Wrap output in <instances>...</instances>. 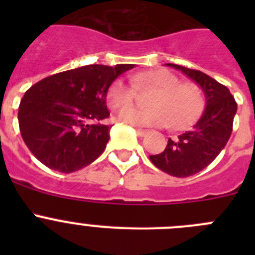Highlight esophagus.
Returning <instances> with one entry per match:
<instances>
[{
  "instance_id": "1",
  "label": "esophagus",
  "mask_w": 255,
  "mask_h": 255,
  "mask_svg": "<svg viewBox=\"0 0 255 255\" xmlns=\"http://www.w3.org/2000/svg\"><path fill=\"white\" fill-rule=\"evenodd\" d=\"M135 130H136V134H138L139 136H144V135L148 132V130L141 129V128H135Z\"/></svg>"
}]
</instances>
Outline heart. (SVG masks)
Wrapping results in <instances>:
<instances>
[{"instance_id":"1","label":"heart","mask_w":255,"mask_h":255,"mask_svg":"<svg viewBox=\"0 0 255 255\" xmlns=\"http://www.w3.org/2000/svg\"><path fill=\"white\" fill-rule=\"evenodd\" d=\"M131 83L119 79L108 93V102L112 108H120L133 100L134 88L152 87L155 93L148 99L149 109L130 106L119 114V121L136 128L167 126L182 129L197 119L203 108V97L195 85L182 84L177 75L166 69H154L136 74Z\"/></svg>"}]
</instances>
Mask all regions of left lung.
<instances>
[{"label":"left lung","instance_id":"obj_1","mask_svg":"<svg viewBox=\"0 0 255 255\" xmlns=\"http://www.w3.org/2000/svg\"><path fill=\"white\" fill-rule=\"evenodd\" d=\"M166 65L181 71L202 88L206 108L193 129L175 140L168 139L166 149L149 155V159L171 176L188 177L204 170L224 149L233 131L238 105L229 89L207 74L180 65Z\"/></svg>","mask_w":255,"mask_h":255}]
</instances>
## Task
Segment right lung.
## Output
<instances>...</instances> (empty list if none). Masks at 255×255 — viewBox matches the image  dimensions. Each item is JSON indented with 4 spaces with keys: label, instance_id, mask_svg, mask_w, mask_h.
<instances>
[{
    "label": "right lung",
    "instance_id": "add662e5",
    "mask_svg": "<svg viewBox=\"0 0 255 255\" xmlns=\"http://www.w3.org/2000/svg\"><path fill=\"white\" fill-rule=\"evenodd\" d=\"M134 65H87L55 74L30 87L19 106L24 143L35 158L58 172L85 167L103 153L111 126L107 93Z\"/></svg>",
    "mask_w": 255,
    "mask_h": 255
}]
</instances>
